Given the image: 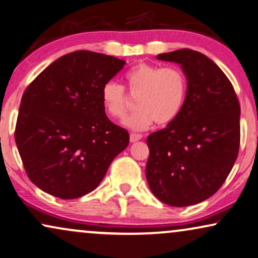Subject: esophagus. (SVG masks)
Instances as JSON below:
<instances>
[{
  "label": "esophagus",
  "instance_id": "1",
  "mask_svg": "<svg viewBox=\"0 0 258 258\" xmlns=\"http://www.w3.org/2000/svg\"><path fill=\"white\" fill-rule=\"evenodd\" d=\"M143 138V135H139V133H131L130 135V140H131V143H136L138 142Z\"/></svg>",
  "mask_w": 258,
  "mask_h": 258
}]
</instances>
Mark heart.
Returning <instances> with one entry per match:
<instances>
[{
	"label": "heart",
	"instance_id": "heart-1",
	"mask_svg": "<svg viewBox=\"0 0 258 258\" xmlns=\"http://www.w3.org/2000/svg\"><path fill=\"white\" fill-rule=\"evenodd\" d=\"M127 89L136 97V110L123 120V125L133 131H144L153 122H171L183 108L187 97V78L175 67L139 63L125 75ZM101 102L112 119L123 118L128 108V97L121 84L108 81L101 89Z\"/></svg>",
	"mask_w": 258,
	"mask_h": 258
}]
</instances>
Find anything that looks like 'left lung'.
Here are the masks:
<instances>
[{"label": "left lung", "instance_id": "8db88e82", "mask_svg": "<svg viewBox=\"0 0 258 258\" xmlns=\"http://www.w3.org/2000/svg\"><path fill=\"white\" fill-rule=\"evenodd\" d=\"M157 58L181 64L187 97L177 118L146 139V180L158 200L190 206L216 194L236 162L239 101L226 75L200 52L182 48Z\"/></svg>", "mask_w": 258, "mask_h": 258}]
</instances>
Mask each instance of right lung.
Segmentation results:
<instances>
[{
  "label": "right lung",
  "mask_w": 258,
  "mask_h": 258,
  "mask_svg": "<svg viewBox=\"0 0 258 258\" xmlns=\"http://www.w3.org/2000/svg\"><path fill=\"white\" fill-rule=\"evenodd\" d=\"M125 60L75 51L48 65L26 88L15 142L28 178L53 197L69 200L94 190L110 163L128 145L101 102L103 84Z\"/></svg>",
  "instance_id": "1"
}]
</instances>
